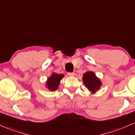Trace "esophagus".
<instances>
[{
    "instance_id": "obj_1",
    "label": "esophagus",
    "mask_w": 135,
    "mask_h": 135,
    "mask_svg": "<svg viewBox=\"0 0 135 135\" xmlns=\"http://www.w3.org/2000/svg\"><path fill=\"white\" fill-rule=\"evenodd\" d=\"M68 75H69V76H74L75 73L74 72H68Z\"/></svg>"
}]
</instances>
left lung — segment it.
<instances>
[{
	"label": "left lung",
	"instance_id": "left-lung-1",
	"mask_svg": "<svg viewBox=\"0 0 135 135\" xmlns=\"http://www.w3.org/2000/svg\"><path fill=\"white\" fill-rule=\"evenodd\" d=\"M83 81L85 86L93 94L99 90L102 85L100 80L91 71H88L84 74Z\"/></svg>",
	"mask_w": 135,
	"mask_h": 135
}]
</instances>
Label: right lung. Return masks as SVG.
Listing matches in <instances>:
<instances>
[{
    "label": "right lung",
    "mask_w": 135,
    "mask_h": 135,
    "mask_svg": "<svg viewBox=\"0 0 135 135\" xmlns=\"http://www.w3.org/2000/svg\"><path fill=\"white\" fill-rule=\"evenodd\" d=\"M64 77L63 74H57L56 73H52L49 78L47 79L46 82V87L49 91H55L57 89L60 81Z\"/></svg>",
    "instance_id": "add662e5"
}]
</instances>
